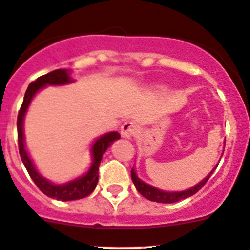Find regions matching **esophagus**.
Returning <instances> with one entry per match:
<instances>
[{"label":"esophagus","instance_id":"34e87169","mask_svg":"<svg viewBox=\"0 0 250 250\" xmlns=\"http://www.w3.org/2000/svg\"><path fill=\"white\" fill-rule=\"evenodd\" d=\"M136 130H137V126H136L135 123L132 122H126L123 124L122 128H120V133L124 138H132L133 135L136 133Z\"/></svg>","mask_w":250,"mask_h":250}]
</instances>
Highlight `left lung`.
I'll return each instance as SVG.
<instances>
[{
	"mask_svg": "<svg viewBox=\"0 0 250 250\" xmlns=\"http://www.w3.org/2000/svg\"><path fill=\"white\" fill-rule=\"evenodd\" d=\"M222 154H224V153H222ZM217 165L219 164H216V167H212L211 171H210L201 182H198V184L194 185V186L189 187V188L184 189V191H163V189L157 188V187L152 186V185L146 184L145 181H142V180L137 176V172H136L135 167H132V170H131V179H132V182L133 185H135L136 189H137L145 198L149 199V201L152 202H157V203H176V202L181 201V199H186L188 198V197H192L193 194H196L197 192L207 184V181L210 179L212 172L216 170Z\"/></svg>",
	"mask_w": 250,
	"mask_h": 250,
	"instance_id": "left-lung-1",
	"label": "left lung"
}]
</instances>
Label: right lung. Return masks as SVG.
Listing matches in <instances>:
<instances>
[{
    "label": "right lung",
    "mask_w": 250,
    "mask_h": 250,
    "mask_svg": "<svg viewBox=\"0 0 250 250\" xmlns=\"http://www.w3.org/2000/svg\"><path fill=\"white\" fill-rule=\"evenodd\" d=\"M70 74L71 70H69V69H57V70L51 71L46 75L40 76L34 83H31L29 85L28 90H26L25 96H24L23 104H21V110H19L18 120H17L19 153H21V158L23 160L24 165H25L26 170H28L29 175L33 179V181L35 182L36 186L40 188L42 193L46 194L47 197L63 202L85 198V197H87L88 194L95 191L98 182V169H100L103 154L112 146L114 141L120 138V135L117 131L103 133L100 137L96 138L90 148L91 157H92V163H91L90 167L81 176L70 180V181L64 182V184H56V182L46 179L39 171L35 163L31 159L30 154H29L28 148H26L25 135H24V120H25L26 112H28L31 102H33L34 97L44 87H47V86H64L73 83L75 80L71 78Z\"/></svg>",
    "instance_id": "1"
}]
</instances>
